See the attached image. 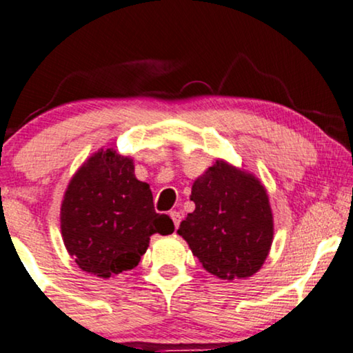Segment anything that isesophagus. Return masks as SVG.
Segmentation results:
<instances>
[{"instance_id": "1", "label": "esophagus", "mask_w": 353, "mask_h": 353, "mask_svg": "<svg viewBox=\"0 0 353 353\" xmlns=\"http://www.w3.org/2000/svg\"><path fill=\"white\" fill-rule=\"evenodd\" d=\"M169 216H171V219L174 221V225H176V229L179 228V223H181V219H182V214L179 213V211H171V213H169Z\"/></svg>"}]
</instances>
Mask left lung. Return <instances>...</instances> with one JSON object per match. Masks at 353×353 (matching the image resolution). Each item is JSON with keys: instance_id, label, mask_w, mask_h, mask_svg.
I'll return each mask as SVG.
<instances>
[{"instance_id": "8db88e82", "label": "left lung", "mask_w": 353, "mask_h": 353, "mask_svg": "<svg viewBox=\"0 0 353 353\" xmlns=\"http://www.w3.org/2000/svg\"><path fill=\"white\" fill-rule=\"evenodd\" d=\"M187 214L177 234L211 274L250 278L270 253L274 234L266 189L253 174L216 159L195 179Z\"/></svg>"}]
</instances>
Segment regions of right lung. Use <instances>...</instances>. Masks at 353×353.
<instances>
[{"instance_id":"obj_1","label":"right lung","mask_w":353,"mask_h":353,"mask_svg":"<svg viewBox=\"0 0 353 353\" xmlns=\"http://www.w3.org/2000/svg\"><path fill=\"white\" fill-rule=\"evenodd\" d=\"M157 232L172 234L174 223L154 211L132 158L101 148L74 174L61 205V234L82 271L108 279L134 270Z\"/></svg>"}]
</instances>
